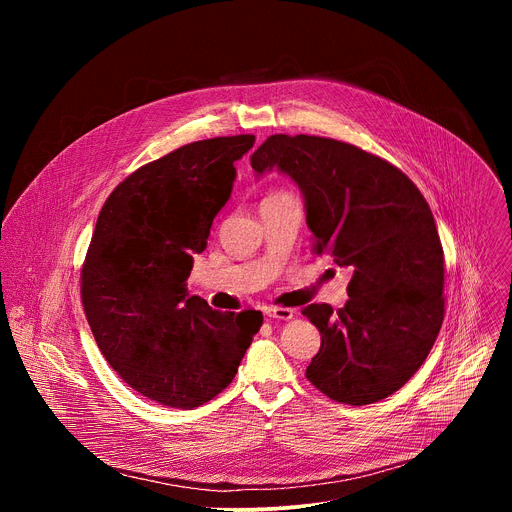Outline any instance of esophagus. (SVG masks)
<instances>
[{
    "mask_svg": "<svg viewBox=\"0 0 512 512\" xmlns=\"http://www.w3.org/2000/svg\"><path fill=\"white\" fill-rule=\"evenodd\" d=\"M263 314L267 318H275V320H291L296 316V312L289 308H263Z\"/></svg>",
    "mask_w": 512,
    "mask_h": 512,
    "instance_id": "obj_1",
    "label": "esophagus"
}]
</instances>
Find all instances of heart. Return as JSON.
I'll return each instance as SVG.
<instances>
[{
  "label": "heart",
  "mask_w": 512,
  "mask_h": 512,
  "mask_svg": "<svg viewBox=\"0 0 512 512\" xmlns=\"http://www.w3.org/2000/svg\"><path fill=\"white\" fill-rule=\"evenodd\" d=\"M273 196H277V194H273Z\"/></svg>",
  "instance_id": "heart-1"
}]
</instances>
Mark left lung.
Returning a JSON list of instances; mask_svg holds the SVG:
<instances>
[{
	"mask_svg": "<svg viewBox=\"0 0 512 512\" xmlns=\"http://www.w3.org/2000/svg\"><path fill=\"white\" fill-rule=\"evenodd\" d=\"M251 166L300 186L314 253L352 269L344 308L302 310L322 336L308 381L348 405L393 395L444 322V249L423 194L383 158L318 135H271Z\"/></svg>",
	"mask_w": 512,
	"mask_h": 512,
	"instance_id": "obj_1",
	"label": "left lung"
}]
</instances>
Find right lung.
Here are the masks:
<instances>
[{
	"mask_svg": "<svg viewBox=\"0 0 512 512\" xmlns=\"http://www.w3.org/2000/svg\"><path fill=\"white\" fill-rule=\"evenodd\" d=\"M253 143L233 135L182 145L127 176L99 212L83 308L113 371L160 405L194 409L227 389L263 324L257 310L218 312L186 289Z\"/></svg>",
	"mask_w": 512,
	"mask_h": 512,
	"instance_id": "right-lung-1",
	"label": "right lung"
}]
</instances>
